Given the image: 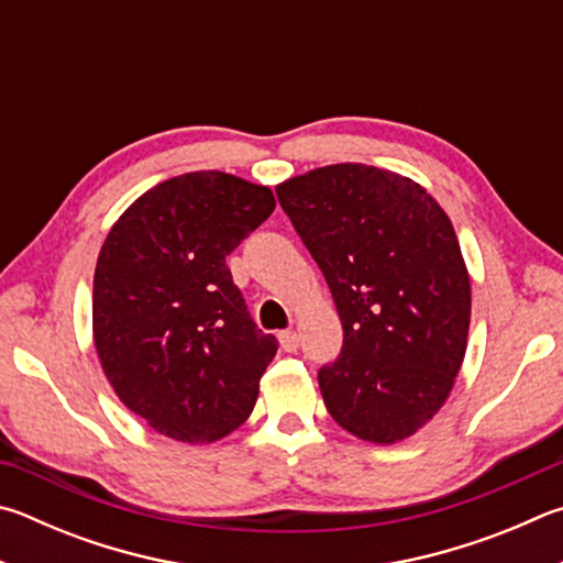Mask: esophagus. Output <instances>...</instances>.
Masks as SVG:
<instances>
[{"label": "esophagus", "instance_id": "1", "mask_svg": "<svg viewBox=\"0 0 563 563\" xmlns=\"http://www.w3.org/2000/svg\"><path fill=\"white\" fill-rule=\"evenodd\" d=\"M278 340H280V346H283L285 352H298V346H300V336H298V332L285 330V332H280V334H278Z\"/></svg>", "mask_w": 563, "mask_h": 563}]
</instances>
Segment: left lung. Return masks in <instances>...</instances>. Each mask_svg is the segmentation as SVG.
I'll return each instance as SVG.
<instances>
[{
	"label": "left lung",
	"instance_id": "1",
	"mask_svg": "<svg viewBox=\"0 0 563 563\" xmlns=\"http://www.w3.org/2000/svg\"><path fill=\"white\" fill-rule=\"evenodd\" d=\"M275 194L342 320V352L317 374L327 411L362 441H404L441 411L467 350L470 275L451 219L421 184L356 162Z\"/></svg>",
	"mask_w": 563,
	"mask_h": 563
}]
</instances>
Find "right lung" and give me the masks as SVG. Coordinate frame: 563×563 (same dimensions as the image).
<instances>
[{"label": "right lung", "instance_id": "obj_1", "mask_svg": "<svg viewBox=\"0 0 563 563\" xmlns=\"http://www.w3.org/2000/svg\"><path fill=\"white\" fill-rule=\"evenodd\" d=\"M273 209L263 184L189 172L132 201L100 249V364L120 401L172 441L213 443L253 411L278 340L251 320L227 255Z\"/></svg>", "mask_w": 563, "mask_h": 563}]
</instances>
